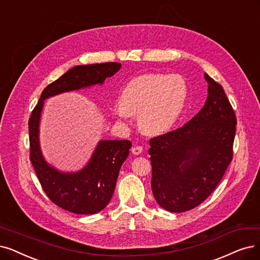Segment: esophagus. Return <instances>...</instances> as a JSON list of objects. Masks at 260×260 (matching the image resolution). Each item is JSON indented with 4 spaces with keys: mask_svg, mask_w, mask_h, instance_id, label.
Instances as JSON below:
<instances>
[{
    "mask_svg": "<svg viewBox=\"0 0 260 260\" xmlns=\"http://www.w3.org/2000/svg\"><path fill=\"white\" fill-rule=\"evenodd\" d=\"M131 151L133 154H136V155L141 154L143 152V147L142 146H134V147H132Z\"/></svg>",
    "mask_w": 260,
    "mask_h": 260,
    "instance_id": "1",
    "label": "esophagus"
}]
</instances>
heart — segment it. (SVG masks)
<instances>
[{
    "instance_id": "obj_1",
    "label": "heart",
    "mask_w": 260,
    "mask_h": 260,
    "mask_svg": "<svg viewBox=\"0 0 260 260\" xmlns=\"http://www.w3.org/2000/svg\"><path fill=\"white\" fill-rule=\"evenodd\" d=\"M189 85L178 75L147 74L130 80L114 112L120 119L138 115L139 128L151 136L170 131L185 110Z\"/></svg>"
}]
</instances>
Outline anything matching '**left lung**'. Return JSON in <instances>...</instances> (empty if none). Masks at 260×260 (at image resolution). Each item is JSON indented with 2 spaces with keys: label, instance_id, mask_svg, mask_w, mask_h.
I'll return each mask as SVG.
<instances>
[{
  "label": "left lung",
  "instance_id": "obj_1",
  "mask_svg": "<svg viewBox=\"0 0 260 260\" xmlns=\"http://www.w3.org/2000/svg\"><path fill=\"white\" fill-rule=\"evenodd\" d=\"M204 108L179 129L149 141L151 189L163 209L184 212L208 197L233 159L236 115L222 85L205 74Z\"/></svg>",
  "mask_w": 260,
  "mask_h": 260
}]
</instances>
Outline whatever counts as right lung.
<instances>
[{
	"label": "right lung",
	"instance_id": "right-lung-1",
	"mask_svg": "<svg viewBox=\"0 0 260 260\" xmlns=\"http://www.w3.org/2000/svg\"><path fill=\"white\" fill-rule=\"evenodd\" d=\"M119 63L80 65L48 85L28 120L30 162L49 199L60 208L77 214H95L110 203L120 166L128 158V140H101L87 164L78 172H61L50 165L41 152L39 123L45 100L63 92L102 85L120 69Z\"/></svg>",
	"mask_w": 260,
	"mask_h": 260
}]
</instances>
